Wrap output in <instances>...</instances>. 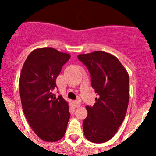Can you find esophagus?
Masks as SVG:
<instances>
[{"mask_svg": "<svg viewBox=\"0 0 156 156\" xmlns=\"http://www.w3.org/2000/svg\"><path fill=\"white\" fill-rule=\"evenodd\" d=\"M73 105L75 107H79V106H81V102L78 101V100H77V101H74Z\"/></svg>", "mask_w": 156, "mask_h": 156, "instance_id": "esophagus-1", "label": "esophagus"}]
</instances>
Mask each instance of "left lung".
Returning <instances> with one entry per match:
<instances>
[{
    "mask_svg": "<svg viewBox=\"0 0 156 156\" xmlns=\"http://www.w3.org/2000/svg\"><path fill=\"white\" fill-rule=\"evenodd\" d=\"M78 58L87 66L91 86L100 97L94 106H86L84 136L95 144L106 142L115 134L126 115L130 97L128 73L117 57L106 52L80 54Z\"/></svg>",
    "mask_w": 156,
    "mask_h": 156,
    "instance_id": "8db88e82",
    "label": "left lung"
}]
</instances>
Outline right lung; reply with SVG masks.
Masks as SVG:
<instances>
[{
    "instance_id": "right-lung-1",
    "label": "right lung",
    "mask_w": 156,
    "mask_h": 156,
    "mask_svg": "<svg viewBox=\"0 0 156 156\" xmlns=\"http://www.w3.org/2000/svg\"><path fill=\"white\" fill-rule=\"evenodd\" d=\"M69 53L52 48L33 50L26 59L20 78L23 112L33 131L41 140L56 142L64 136L70 118L68 103L53 90Z\"/></svg>"
}]
</instances>
